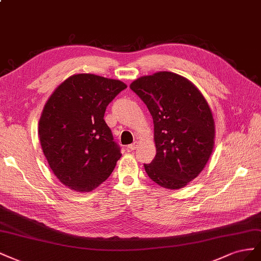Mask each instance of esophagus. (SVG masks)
Masks as SVG:
<instances>
[{"instance_id":"1","label":"esophagus","mask_w":261,"mask_h":261,"mask_svg":"<svg viewBox=\"0 0 261 261\" xmlns=\"http://www.w3.org/2000/svg\"><path fill=\"white\" fill-rule=\"evenodd\" d=\"M138 146H139V142H135V143L130 144V145L128 146V148H129V150L133 151V150H137V147H138Z\"/></svg>"}]
</instances>
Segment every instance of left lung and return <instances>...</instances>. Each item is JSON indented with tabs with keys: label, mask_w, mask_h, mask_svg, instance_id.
<instances>
[{
	"label": "left lung",
	"mask_w": 261,
	"mask_h": 261,
	"mask_svg": "<svg viewBox=\"0 0 261 261\" xmlns=\"http://www.w3.org/2000/svg\"><path fill=\"white\" fill-rule=\"evenodd\" d=\"M130 88L153 118L156 155L147 176L167 189H180L202 172L214 148L209 103L189 80L162 71L137 79Z\"/></svg>",
	"instance_id": "8db88e82"
}]
</instances>
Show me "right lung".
<instances>
[{
    "label": "right lung",
    "mask_w": 261,
    "mask_h": 261,
    "mask_svg": "<svg viewBox=\"0 0 261 261\" xmlns=\"http://www.w3.org/2000/svg\"><path fill=\"white\" fill-rule=\"evenodd\" d=\"M124 88L119 80L79 73L63 81L48 98L38 135L51 170L65 187L89 192L113 173L121 153L103 115Z\"/></svg>",
    "instance_id": "obj_1"
}]
</instances>
